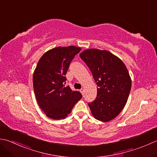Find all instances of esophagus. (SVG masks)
Wrapping results in <instances>:
<instances>
[{"mask_svg":"<svg viewBox=\"0 0 157 157\" xmlns=\"http://www.w3.org/2000/svg\"><path fill=\"white\" fill-rule=\"evenodd\" d=\"M79 91H80V93H81L83 95H84V88H81L80 90H79Z\"/></svg>","mask_w":157,"mask_h":157,"instance_id":"obj_1","label":"esophagus"}]
</instances>
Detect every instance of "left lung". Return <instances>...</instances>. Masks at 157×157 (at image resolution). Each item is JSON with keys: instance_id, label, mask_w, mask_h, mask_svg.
<instances>
[{"instance_id": "left-lung-1", "label": "left lung", "mask_w": 157, "mask_h": 157, "mask_svg": "<svg viewBox=\"0 0 157 157\" xmlns=\"http://www.w3.org/2000/svg\"><path fill=\"white\" fill-rule=\"evenodd\" d=\"M87 64L97 85V96L88 103L98 121L108 122L116 118L127 103L131 79L124 63L107 50L88 49L79 54Z\"/></svg>"}]
</instances>
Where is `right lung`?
<instances>
[{"instance_id": "right-lung-1", "label": "right lung", "mask_w": 157, "mask_h": 157, "mask_svg": "<svg viewBox=\"0 0 157 157\" xmlns=\"http://www.w3.org/2000/svg\"><path fill=\"white\" fill-rule=\"evenodd\" d=\"M80 50L75 46L54 48L46 52L36 64L34 92L40 108L48 118L64 119L82 97L79 92L64 86L70 63Z\"/></svg>"}]
</instances>
